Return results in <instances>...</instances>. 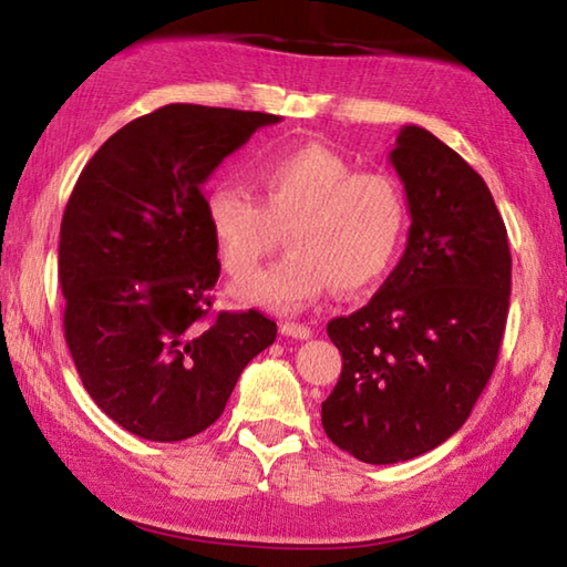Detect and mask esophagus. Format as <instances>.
I'll return each instance as SVG.
<instances>
[{
  "label": "esophagus",
  "mask_w": 567,
  "mask_h": 567,
  "mask_svg": "<svg viewBox=\"0 0 567 567\" xmlns=\"http://www.w3.org/2000/svg\"><path fill=\"white\" fill-rule=\"evenodd\" d=\"M280 332L287 334V338H295V340H310L312 338V330L307 328V324H297V322H282Z\"/></svg>",
  "instance_id": "34e87169"
}]
</instances>
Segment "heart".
Here are the masks:
<instances>
[{"instance_id": "1", "label": "heart", "mask_w": 567, "mask_h": 567, "mask_svg": "<svg viewBox=\"0 0 567 567\" xmlns=\"http://www.w3.org/2000/svg\"><path fill=\"white\" fill-rule=\"evenodd\" d=\"M262 199L235 182L207 192L205 215L229 275L245 277L287 233L292 252L235 285L243 302L295 312L334 285L342 295L375 285L398 260L408 233L400 182L358 169L324 145L287 147L257 167Z\"/></svg>"}]
</instances>
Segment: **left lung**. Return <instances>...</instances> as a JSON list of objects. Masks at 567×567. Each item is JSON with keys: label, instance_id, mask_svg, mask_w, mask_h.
Listing matches in <instances>:
<instances>
[{"label": "left lung", "instance_id": "1", "mask_svg": "<svg viewBox=\"0 0 567 567\" xmlns=\"http://www.w3.org/2000/svg\"><path fill=\"white\" fill-rule=\"evenodd\" d=\"M390 162L408 195V247L368 305L330 320L342 372L322 402L328 437L370 465L417 457L463 427L511 305V245L485 179L415 124Z\"/></svg>", "mask_w": 567, "mask_h": 567}]
</instances>
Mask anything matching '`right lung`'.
Returning <instances> with one entry per match:
<instances>
[{
	"label": "right lung",
	"instance_id": "add662e5",
	"mask_svg": "<svg viewBox=\"0 0 567 567\" xmlns=\"http://www.w3.org/2000/svg\"><path fill=\"white\" fill-rule=\"evenodd\" d=\"M265 112L167 104L114 132L64 207V338L104 415L177 443L223 415L245 364L270 348L262 312H213L217 243L203 185Z\"/></svg>",
	"mask_w": 567,
	"mask_h": 567
}]
</instances>
